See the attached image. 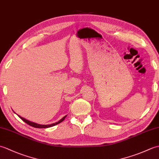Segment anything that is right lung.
Listing matches in <instances>:
<instances>
[{"label":"right lung","mask_w":159,"mask_h":159,"mask_svg":"<svg viewBox=\"0 0 159 159\" xmlns=\"http://www.w3.org/2000/svg\"><path fill=\"white\" fill-rule=\"evenodd\" d=\"M18 116L22 120H23L24 121H25V123H26L27 124L30 125V126H33V127L38 128H49V127L54 126H55V125L61 123V121H63L64 120H65V118L67 116H64V117L62 118V119H61L59 121H57V122H55V123H54V124H48V125H42V124H37V123L33 122V121H29V120H26V119H25V118H24V117H21V116H20L19 115H18Z\"/></svg>","instance_id":"right-lung-1"}]
</instances>
